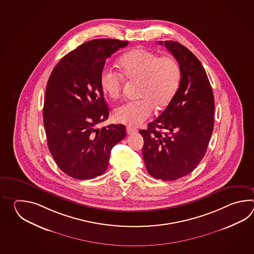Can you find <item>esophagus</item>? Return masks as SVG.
Returning <instances> with one entry per match:
<instances>
[{"instance_id": "1", "label": "esophagus", "mask_w": 254, "mask_h": 254, "mask_svg": "<svg viewBox=\"0 0 254 254\" xmlns=\"http://www.w3.org/2000/svg\"><path fill=\"white\" fill-rule=\"evenodd\" d=\"M127 133L128 134H133L135 132H137L138 130L137 129H134V128H131V127H127Z\"/></svg>"}]
</instances>
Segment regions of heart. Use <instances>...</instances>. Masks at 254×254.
Here are the masks:
<instances>
[{
  "label": "heart",
  "mask_w": 254,
  "mask_h": 254,
  "mask_svg": "<svg viewBox=\"0 0 254 254\" xmlns=\"http://www.w3.org/2000/svg\"><path fill=\"white\" fill-rule=\"evenodd\" d=\"M121 72L104 67L100 73L103 92L112 99L120 96L124 79L140 81L141 99L120 105L114 111V119L123 125L137 127L151 116L153 108L161 110L172 101L181 81L178 62L170 55L160 56L150 50L133 49L120 60Z\"/></svg>",
  "instance_id": "1"
}]
</instances>
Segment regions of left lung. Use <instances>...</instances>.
<instances>
[{
    "instance_id": "left-lung-1",
    "label": "left lung",
    "mask_w": 254,
    "mask_h": 254,
    "mask_svg": "<svg viewBox=\"0 0 254 254\" xmlns=\"http://www.w3.org/2000/svg\"><path fill=\"white\" fill-rule=\"evenodd\" d=\"M159 43L177 60L181 81L162 114L140 129L142 156L153 178L175 181L191 173L205 155L213 130L214 97L203 66L189 49L173 41Z\"/></svg>"
}]
</instances>
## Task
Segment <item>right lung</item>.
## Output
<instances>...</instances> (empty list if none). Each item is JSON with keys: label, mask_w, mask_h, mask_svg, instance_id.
I'll list each match as a JSON object with an SVG mask.
<instances>
[{"label": "right lung", "mask_w": 254, "mask_h": 254, "mask_svg": "<svg viewBox=\"0 0 254 254\" xmlns=\"http://www.w3.org/2000/svg\"><path fill=\"white\" fill-rule=\"evenodd\" d=\"M128 43L115 39L82 43L62 58L50 75L43 111L49 151L72 178L102 175L112 149L126 136L125 125H96L109 117L101 70L107 58Z\"/></svg>", "instance_id": "right-lung-1"}]
</instances>
